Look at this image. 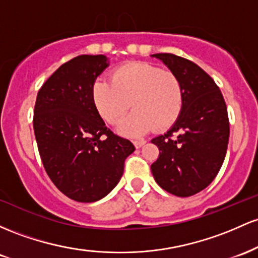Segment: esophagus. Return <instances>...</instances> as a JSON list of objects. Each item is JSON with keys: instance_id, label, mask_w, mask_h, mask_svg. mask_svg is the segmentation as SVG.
<instances>
[{"instance_id": "obj_1", "label": "esophagus", "mask_w": 258, "mask_h": 258, "mask_svg": "<svg viewBox=\"0 0 258 258\" xmlns=\"http://www.w3.org/2000/svg\"><path fill=\"white\" fill-rule=\"evenodd\" d=\"M145 144H146V141H144V140H135L134 141V145H135V147H137V149H140V147L144 146Z\"/></svg>"}]
</instances>
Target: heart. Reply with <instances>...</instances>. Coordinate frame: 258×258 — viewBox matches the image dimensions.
I'll return each mask as SVG.
<instances>
[{
  "mask_svg": "<svg viewBox=\"0 0 258 258\" xmlns=\"http://www.w3.org/2000/svg\"><path fill=\"white\" fill-rule=\"evenodd\" d=\"M92 101L98 114L111 125L121 123L119 132L139 137L152 128L164 132L174 125L181 113L184 91L174 73L151 63H128L113 71L111 83L97 80L92 85Z\"/></svg>",
  "mask_w": 258,
  "mask_h": 258,
  "instance_id": "heart-1",
  "label": "heart"
}]
</instances>
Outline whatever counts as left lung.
I'll return each instance as SVG.
<instances>
[{
	"label": "left lung",
	"mask_w": 258,
	"mask_h": 258,
	"mask_svg": "<svg viewBox=\"0 0 258 258\" xmlns=\"http://www.w3.org/2000/svg\"><path fill=\"white\" fill-rule=\"evenodd\" d=\"M151 57L179 78L184 91L178 120L151 140L160 150L151 172L162 189L187 198L207 187L221 169L229 140L227 105L215 80L191 60L172 53Z\"/></svg>",
	"instance_id": "1"
}]
</instances>
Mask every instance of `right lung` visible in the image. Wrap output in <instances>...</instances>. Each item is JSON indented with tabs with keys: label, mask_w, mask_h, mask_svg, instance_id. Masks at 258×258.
Instances as JSON below:
<instances>
[{
	"label": "right lung",
	"mask_w": 258,
	"mask_h": 258,
	"mask_svg": "<svg viewBox=\"0 0 258 258\" xmlns=\"http://www.w3.org/2000/svg\"><path fill=\"white\" fill-rule=\"evenodd\" d=\"M108 67L103 54H82L62 64L37 92L34 133L52 183L69 199L95 202L120 180L134 145L106 126L92 85Z\"/></svg>",
	"instance_id": "1"
}]
</instances>
